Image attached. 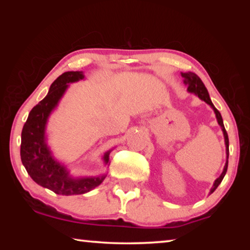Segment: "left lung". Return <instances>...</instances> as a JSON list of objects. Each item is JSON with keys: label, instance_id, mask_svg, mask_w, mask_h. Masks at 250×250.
<instances>
[{"label": "left lung", "instance_id": "obj_1", "mask_svg": "<svg viewBox=\"0 0 250 250\" xmlns=\"http://www.w3.org/2000/svg\"><path fill=\"white\" fill-rule=\"evenodd\" d=\"M182 76L184 77V83L188 84V90L189 92H194V94H196L198 97L202 100H204L206 104H208L211 108L214 109L215 111V115H216L217 118V121H218V125L222 126V130L224 132V138H225V145H226V153H227V161H226V164H225V167H224V171L222 173V175L218 177V179L215 181V183L213 185V188L210 189V193H213L215 189L218 188V185L222 183V181L224 179V176H225L226 172H227V167H228V154H229V141H228V135L227 132L225 130V126H224L223 124V118L221 116V112L218 111V110L214 107L213 103H211V100L209 98V95H208V91H207L205 84L203 83V82L201 80V78L198 77L196 74L191 73V71H188V73H182Z\"/></svg>", "mask_w": 250, "mask_h": 250}]
</instances>
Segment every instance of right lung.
<instances>
[{"label": "right lung", "mask_w": 250, "mask_h": 250, "mask_svg": "<svg viewBox=\"0 0 250 250\" xmlns=\"http://www.w3.org/2000/svg\"><path fill=\"white\" fill-rule=\"evenodd\" d=\"M82 71H66L50 84L45 98L29 112L22 130L21 160L29 176L37 184L59 195H78L91 191L104 180L101 177L70 179L66 168L55 161L45 143V125L49 113L56 107L69 83L83 79ZM109 161V152L104 155Z\"/></svg>", "instance_id": "add662e5"}]
</instances>
